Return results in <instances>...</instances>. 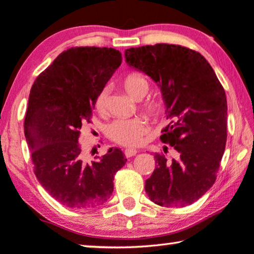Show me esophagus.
Listing matches in <instances>:
<instances>
[{
  "instance_id": "1",
  "label": "esophagus",
  "mask_w": 254,
  "mask_h": 254,
  "mask_svg": "<svg viewBox=\"0 0 254 254\" xmlns=\"http://www.w3.org/2000/svg\"><path fill=\"white\" fill-rule=\"evenodd\" d=\"M136 154H138V150H136V149H132V148L126 149V151H124V155H126V157H127V158H130V157L134 156Z\"/></svg>"
}]
</instances>
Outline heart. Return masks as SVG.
<instances>
[{
  "mask_svg": "<svg viewBox=\"0 0 254 254\" xmlns=\"http://www.w3.org/2000/svg\"><path fill=\"white\" fill-rule=\"evenodd\" d=\"M123 88L133 99H141L149 90V83L144 76L136 72H132L124 76ZM107 92L102 90L95 98V110L98 113H104L106 108ZM141 110L150 119H157L162 113V105L154 99H148L142 103ZM149 131L148 121L143 118L134 119H119L113 121L106 127L108 138L121 146L134 147L141 144L144 136Z\"/></svg>",
  "mask_w": 254,
  "mask_h": 254,
  "instance_id": "b5f03b06",
  "label": "heart"
}]
</instances>
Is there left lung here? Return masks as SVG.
Returning a JSON list of instances; mask_svg holds the SVG:
<instances>
[{"mask_svg": "<svg viewBox=\"0 0 254 254\" xmlns=\"http://www.w3.org/2000/svg\"><path fill=\"white\" fill-rule=\"evenodd\" d=\"M126 61L160 88L171 120L160 139L176 151L173 159L155 154L157 166L144 185L149 199L162 207L192 204L214 185L226 146L224 88L207 60L188 47H132Z\"/></svg>", "mask_w": 254, "mask_h": 254, "instance_id": "1", "label": "left lung"}]
</instances>
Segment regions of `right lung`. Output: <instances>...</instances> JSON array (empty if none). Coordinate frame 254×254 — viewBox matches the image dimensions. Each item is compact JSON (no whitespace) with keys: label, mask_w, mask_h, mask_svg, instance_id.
Segmentation results:
<instances>
[{"label":"right lung","mask_w":254,"mask_h":254,"mask_svg":"<svg viewBox=\"0 0 254 254\" xmlns=\"http://www.w3.org/2000/svg\"><path fill=\"white\" fill-rule=\"evenodd\" d=\"M122 63L107 47H72L62 52L31 87L25 136L34 172L51 196L72 209H90L110 199L114 175L127 163L122 150L88 162L78 142L91 122L95 98Z\"/></svg>","instance_id":"right-lung-1"}]
</instances>
